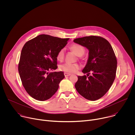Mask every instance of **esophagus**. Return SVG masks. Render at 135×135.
Segmentation results:
<instances>
[{"label": "esophagus", "instance_id": "esophagus-1", "mask_svg": "<svg viewBox=\"0 0 135 135\" xmlns=\"http://www.w3.org/2000/svg\"><path fill=\"white\" fill-rule=\"evenodd\" d=\"M64 75H65V77H67V76H69L71 75V74H70V73H64Z\"/></svg>", "mask_w": 135, "mask_h": 135}]
</instances>
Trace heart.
<instances>
[{"label": "heart", "instance_id": "heart-1", "mask_svg": "<svg viewBox=\"0 0 135 135\" xmlns=\"http://www.w3.org/2000/svg\"><path fill=\"white\" fill-rule=\"evenodd\" d=\"M69 49L71 50L76 55L78 56H82L85 52V48L81 45L78 44H74L71 45ZM65 55V50L64 49H61L56 54V59L58 61H61ZM80 68V66L78 64H68L65 63L61 65L59 69L67 73H74Z\"/></svg>", "mask_w": 135, "mask_h": 135}]
</instances>
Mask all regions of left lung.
Instances as JSON below:
<instances>
[{
    "label": "left lung",
    "mask_w": 135,
    "mask_h": 135,
    "mask_svg": "<svg viewBox=\"0 0 135 135\" xmlns=\"http://www.w3.org/2000/svg\"><path fill=\"white\" fill-rule=\"evenodd\" d=\"M74 42L89 50L87 64L78 76L75 85L78 92L88 100L94 101L104 96L111 87L116 76L117 60L110 43L96 36L76 38ZM91 73V75L89 74Z\"/></svg>",
    "instance_id": "left-lung-1"
}]
</instances>
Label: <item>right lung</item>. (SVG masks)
<instances>
[{
  "label": "right lung",
  "mask_w": 135,
  "mask_h": 135,
  "mask_svg": "<svg viewBox=\"0 0 135 135\" xmlns=\"http://www.w3.org/2000/svg\"><path fill=\"white\" fill-rule=\"evenodd\" d=\"M68 40L43 34L24 45L18 70L23 87L33 98L46 100L58 89L59 84L65 78L64 73L49 72L57 68L56 54Z\"/></svg>",
  "instance_id": "1"
}]
</instances>
